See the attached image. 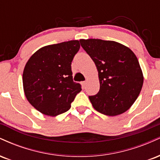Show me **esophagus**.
<instances>
[{"mask_svg": "<svg viewBox=\"0 0 160 160\" xmlns=\"http://www.w3.org/2000/svg\"><path fill=\"white\" fill-rule=\"evenodd\" d=\"M81 84H82V87H85V86H86V81H82V82H81Z\"/></svg>", "mask_w": 160, "mask_h": 160, "instance_id": "1", "label": "esophagus"}]
</instances>
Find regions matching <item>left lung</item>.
<instances>
[{
	"label": "left lung",
	"instance_id": "obj_1",
	"mask_svg": "<svg viewBox=\"0 0 160 160\" xmlns=\"http://www.w3.org/2000/svg\"><path fill=\"white\" fill-rule=\"evenodd\" d=\"M80 42L98 71L99 92L89 96L93 108L107 116L124 113L138 97L144 82L136 56L115 41L82 39Z\"/></svg>",
	"mask_w": 160,
	"mask_h": 160
}]
</instances>
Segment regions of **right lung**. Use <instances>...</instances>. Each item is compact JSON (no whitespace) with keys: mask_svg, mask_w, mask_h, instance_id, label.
<instances>
[{"mask_svg":"<svg viewBox=\"0 0 160 160\" xmlns=\"http://www.w3.org/2000/svg\"><path fill=\"white\" fill-rule=\"evenodd\" d=\"M78 40L46 46L25 65L22 82L25 96L40 113L56 117L71 108L81 85L74 82L71 62L80 49Z\"/></svg>","mask_w":160,"mask_h":160,"instance_id":"1","label":"right lung"}]
</instances>
